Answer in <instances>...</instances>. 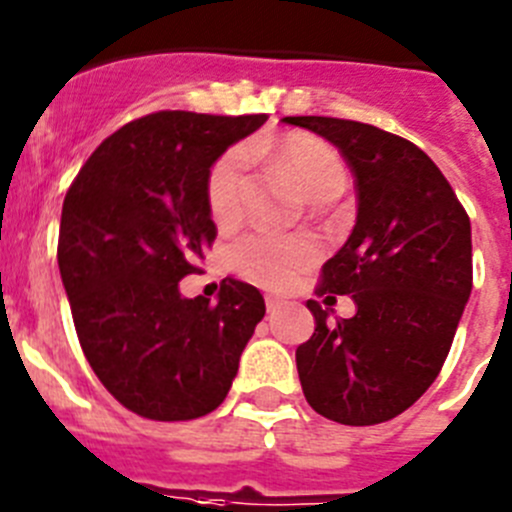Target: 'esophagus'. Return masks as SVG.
Here are the masks:
<instances>
[{
    "instance_id": "1",
    "label": "esophagus",
    "mask_w": 512,
    "mask_h": 512,
    "mask_svg": "<svg viewBox=\"0 0 512 512\" xmlns=\"http://www.w3.org/2000/svg\"><path fill=\"white\" fill-rule=\"evenodd\" d=\"M281 304H284V299L274 297V294H266V309H269V312H276V309H279Z\"/></svg>"
}]
</instances>
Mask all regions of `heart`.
I'll return each mask as SVG.
<instances>
[{"mask_svg": "<svg viewBox=\"0 0 512 512\" xmlns=\"http://www.w3.org/2000/svg\"><path fill=\"white\" fill-rule=\"evenodd\" d=\"M248 154L274 164L276 170L292 177L304 198L312 203H332L348 185L345 164L335 149L309 134H284L251 144ZM243 190H246V152L231 149L215 159L210 167L208 210L218 223H233L241 215ZM320 256V246L307 236L256 231L243 236L231 248V266L246 279L264 287H287L294 276Z\"/></svg>", "mask_w": 512, "mask_h": 512, "instance_id": "obj_1", "label": "heart"}]
</instances>
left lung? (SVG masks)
Returning <instances> with one entry per match:
<instances>
[{
  "label": "left lung",
  "instance_id": "obj_1",
  "mask_svg": "<svg viewBox=\"0 0 512 512\" xmlns=\"http://www.w3.org/2000/svg\"><path fill=\"white\" fill-rule=\"evenodd\" d=\"M350 164L358 218L322 266L317 294H350L355 314L309 299L314 332L297 348L307 403L325 419L373 426L437 381L472 292V228L452 185L409 139L332 116H284ZM335 299V297H327Z\"/></svg>",
  "mask_w": 512,
  "mask_h": 512
}]
</instances>
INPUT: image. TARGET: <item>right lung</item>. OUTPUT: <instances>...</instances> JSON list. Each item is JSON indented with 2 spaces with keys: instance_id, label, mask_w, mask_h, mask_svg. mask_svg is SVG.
Segmentation results:
<instances>
[{
  "instance_id": "add662e5",
  "label": "right lung",
  "mask_w": 512,
  "mask_h": 512,
  "mask_svg": "<svg viewBox=\"0 0 512 512\" xmlns=\"http://www.w3.org/2000/svg\"><path fill=\"white\" fill-rule=\"evenodd\" d=\"M266 114L157 111L98 144L63 200L58 266L75 332L106 391L152 421H190L223 403L264 320L256 287L223 279L218 302L187 299L215 241L210 167Z\"/></svg>"
}]
</instances>
